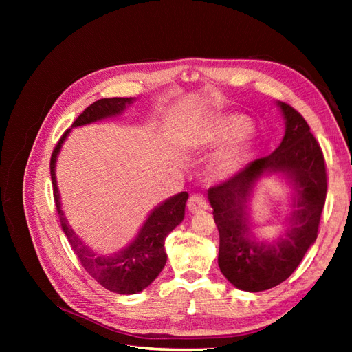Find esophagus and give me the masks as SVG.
<instances>
[{"instance_id": "esophagus-1", "label": "esophagus", "mask_w": 352, "mask_h": 352, "mask_svg": "<svg viewBox=\"0 0 352 352\" xmlns=\"http://www.w3.org/2000/svg\"><path fill=\"white\" fill-rule=\"evenodd\" d=\"M208 206H207V201L203 195H199V193H195V195H192L189 198V203H188V208L190 213H198L201 210H206Z\"/></svg>"}]
</instances>
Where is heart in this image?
Returning a JSON list of instances; mask_svg holds the SVG:
<instances>
[{
  "instance_id": "heart-1",
  "label": "heart",
  "mask_w": 352,
  "mask_h": 352,
  "mask_svg": "<svg viewBox=\"0 0 352 352\" xmlns=\"http://www.w3.org/2000/svg\"><path fill=\"white\" fill-rule=\"evenodd\" d=\"M252 130V124L246 116L230 113L214 118L207 124L201 142L207 146H221L234 142L213 162V175L216 178H230L243 168L248 159V144L243 139ZM238 142H236L235 140Z\"/></svg>"
}]
</instances>
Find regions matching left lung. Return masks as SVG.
<instances>
[{
	"mask_svg": "<svg viewBox=\"0 0 352 352\" xmlns=\"http://www.w3.org/2000/svg\"><path fill=\"white\" fill-rule=\"evenodd\" d=\"M276 106L286 124L278 148L207 192L219 231V269L245 292L275 287L294 274L316 241L327 197L324 154L309 124L287 104ZM272 175L289 183L292 208L278 235L258 239L252 231L249 203L256 184Z\"/></svg>",
	"mask_w": 352,
	"mask_h": 352,
	"instance_id": "8db88e82",
	"label": "left lung"
}]
</instances>
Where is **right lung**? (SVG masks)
I'll return each mask as SVG.
<instances>
[{"label":"right lung","instance_id":"1","mask_svg":"<svg viewBox=\"0 0 352 352\" xmlns=\"http://www.w3.org/2000/svg\"><path fill=\"white\" fill-rule=\"evenodd\" d=\"M134 101L136 98H102L95 101L74 121L72 129L121 116L125 109ZM72 129L66 130L58 140L54 151H52L50 163L52 190H54V201L62 228L81 265L102 287L121 295L139 294L159 276L162 269L166 265L168 256L166 250H164V239L184 219L186 201L189 198V193L180 192L154 207L145 222L142 223L136 237L122 250L110 254V256L96 254L71 228L62 210L60 192L57 188V157L60 154V149Z\"/></svg>","mask_w":352,"mask_h":352}]
</instances>
